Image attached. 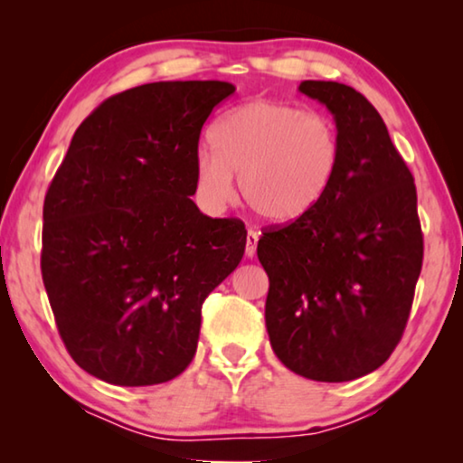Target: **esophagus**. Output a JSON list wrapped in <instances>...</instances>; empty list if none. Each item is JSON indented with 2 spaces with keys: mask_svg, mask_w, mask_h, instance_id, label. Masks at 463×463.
<instances>
[{
  "mask_svg": "<svg viewBox=\"0 0 463 463\" xmlns=\"http://www.w3.org/2000/svg\"><path fill=\"white\" fill-rule=\"evenodd\" d=\"M259 236H261V233L255 232V230H249V233H246V250L244 252H246V257H249V259L255 257Z\"/></svg>",
  "mask_w": 463,
  "mask_h": 463,
  "instance_id": "34e87169",
  "label": "esophagus"
}]
</instances>
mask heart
Returning <instances> with one entry per match:
<instances>
[{
  "mask_svg": "<svg viewBox=\"0 0 463 463\" xmlns=\"http://www.w3.org/2000/svg\"><path fill=\"white\" fill-rule=\"evenodd\" d=\"M213 149L195 157V194L208 211L236 195L257 217L288 225L312 214L333 187L341 160L337 126L282 100H249L214 124Z\"/></svg>",
  "mask_w": 463,
  "mask_h": 463,
  "instance_id": "obj_1",
  "label": "heart"
}]
</instances>
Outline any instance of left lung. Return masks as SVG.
<instances>
[{"label":"left lung","instance_id":"left-lung-1","mask_svg":"<svg viewBox=\"0 0 463 463\" xmlns=\"http://www.w3.org/2000/svg\"><path fill=\"white\" fill-rule=\"evenodd\" d=\"M299 90L333 113L341 160L306 219L265 232L271 350L297 375L352 382L379 369L401 341L423 261L413 175L382 116L339 81Z\"/></svg>","mask_w":463,"mask_h":463}]
</instances>
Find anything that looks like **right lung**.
I'll return each mask as SVG.
<instances>
[{
	"label": "right lung",
	"mask_w": 463,
	"mask_h": 463,
	"mask_svg": "<svg viewBox=\"0 0 463 463\" xmlns=\"http://www.w3.org/2000/svg\"><path fill=\"white\" fill-rule=\"evenodd\" d=\"M230 81H154L75 130L43 200L42 278L67 352L113 385L181 375L202 303L242 261L244 223L194 204L202 126Z\"/></svg>",
	"instance_id": "1"
}]
</instances>
